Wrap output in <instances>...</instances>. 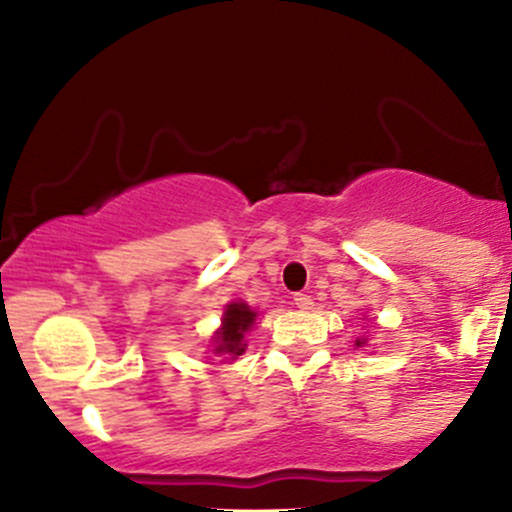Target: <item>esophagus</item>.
Masks as SVG:
<instances>
[{
    "label": "esophagus",
    "mask_w": 512,
    "mask_h": 512,
    "mask_svg": "<svg viewBox=\"0 0 512 512\" xmlns=\"http://www.w3.org/2000/svg\"><path fill=\"white\" fill-rule=\"evenodd\" d=\"M293 305H296L298 310H310L313 308V298H310L308 293H296V296H293Z\"/></svg>",
    "instance_id": "obj_1"
}]
</instances>
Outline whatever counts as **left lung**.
<instances>
[{
    "label": "left lung",
    "instance_id": "left-lung-1",
    "mask_svg": "<svg viewBox=\"0 0 512 512\" xmlns=\"http://www.w3.org/2000/svg\"><path fill=\"white\" fill-rule=\"evenodd\" d=\"M366 342H363V339H356V346H363Z\"/></svg>",
    "mask_w": 512,
    "mask_h": 512
}]
</instances>
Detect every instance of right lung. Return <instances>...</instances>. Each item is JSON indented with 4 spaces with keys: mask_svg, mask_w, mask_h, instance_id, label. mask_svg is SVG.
<instances>
[{
    "mask_svg": "<svg viewBox=\"0 0 512 512\" xmlns=\"http://www.w3.org/2000/svg\"><path fill=\"white\" fill-rule=\"evenodd\" d=\"M257 313L250 308L248 303H228L226 313H223L221 327L214 334V354L226 356V358H238L245 351V332L252 330L255 325Z\"/></svg>",
    "mask_w": 512,
    "mask_h": 512,
    "instance_id": "add662e5",
    "label": "right lung"
}]
</instances>
